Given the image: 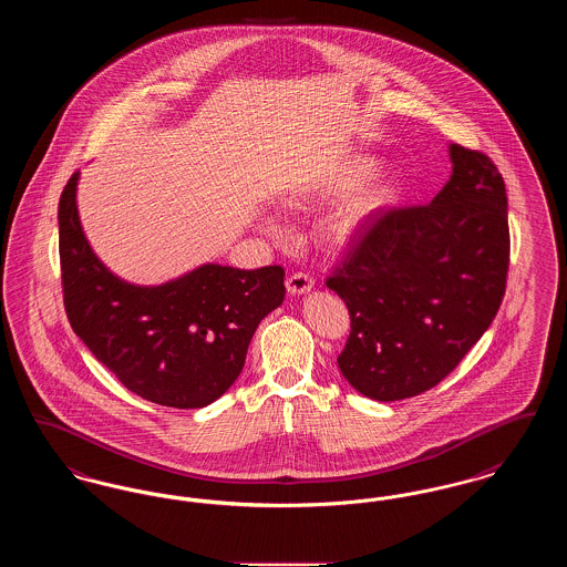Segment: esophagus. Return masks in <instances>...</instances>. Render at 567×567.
<instances>
[{"label":"esophagus","instance_id":"obj_1","mask_svg":"<svg viewBox=\"0 0 567 567\" xmlns=\"http://www.w3.org/2000/svg\"><path fill=\"white\" fill-rule=\"evenodd\" d=\"M312 285H315V280H312V276L306 274V271H296V274H291V276L287 278V291H289L291 296H303V293H308V291L312 289Z\"/></svg>","mask_w":567,"mask_h":567}]
</instances>
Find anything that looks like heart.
<instances>
[{
    "mask_svg": "<svg viewBox=\"0 0 567 567\" xmlns=\"http://www.w3.org/2000/svg\"><path fill=\"white\" fill-rule=\"evenodd\" d=\"M382 172V162L368 155L357 153L342 157L340 162L329 165L323 174L310 183L308 187L293 190L289 195L291 206L301 204H319V202H333L338 197H344L352 190L361 189L370 181H374ZM404 195V185L398 178H382L372 183L370 187L351 195L331 216L327 231L329 238L336 243H349L352 236H357L370 220L378 215L395 206Z\"/></svg>",
    "mask_w": 567,
    "mask_h": 567,
    "instance_id": "heart-1",
    "label": "heart"
}]
</instances>
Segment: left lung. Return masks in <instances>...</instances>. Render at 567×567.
<instances>
[{
  "mask_svg": "<svg viewBox=\"0 0 567 567\" xmlns=\"http://www.w3.org/2000/svg\"><path fill=\"white\" fill-rule=\"evenodd\" d=\"M449 153L453 174L432 204L378 216L327 278L351 315L340 372L377 402L421 395L449 377L506 293L504 178L481 151L451 144Z\"/></svg>",
  "mask_w": 567,
  "mask_h": 567,
  "instance_id": "obj_1",
  "label": "left lung"
}]
</instances>
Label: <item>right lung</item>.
I'll return each instance as SVG.
<instances>
[{
    "label": "right lung",
    "mask_w": 567,
    "mask_h": 567,
    "mask_svg": "<svg viewBox=\"0 0 567 567\" xmlns=\"http://www.w3.org/2000/svg\"><path fill=\"white\" fill-rule=\"evenodd\" d=\"M81 172L59 199L63 306L74 333L132 393L167 408H204L240 377L255 329L285 299V270L206 264L159 287L121 280L86 243Z\"/></svg>",
    "instance_id": "add662e5"
}]
</instances>
